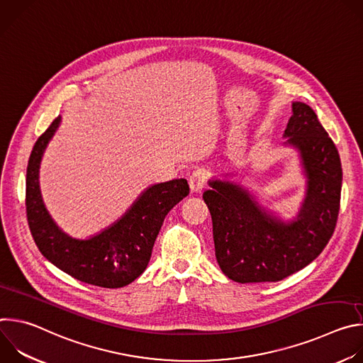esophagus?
<instances>
[{"instance_id": "1", "label": "esophagus", "mask_w": 363, "mask_h": 363, "mask_svg": "<svg viewBox=\"0 0 363 363\" xmlns=\"http://www.w3.org/2000/svg\"><path fill=\"white\" fill-rule=\"evenodd\" d=\"M205 174L202 171H194L189 177V188H191V192L194 194H198L203 189L205 186Z\"/></svg>"}]
</instances>
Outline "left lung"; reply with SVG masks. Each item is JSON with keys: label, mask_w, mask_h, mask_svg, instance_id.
Returning a JSON list of instances; mask_svg holds the SVG:
<instances>
[{"label": "left lung", "mask_w": 363, "mask_h": 363, "mask_svg": "<svg viewBox=\"0 0 363 363\" xmlns=\"http://www.w3.org/2000/svg\"><path fill=\"white\" fill-rule=\"evenodd\" d=\"M291 111L284 145L297 149L306 177V195L293 220L274 216L230 179H210V189L202 195L213 218L218 266L237 283L279 281L304 269L323 251L336 227L339 152L312 108L293 101Z\"/></svg>", "instance_id": "obj_1"}]
</instances>
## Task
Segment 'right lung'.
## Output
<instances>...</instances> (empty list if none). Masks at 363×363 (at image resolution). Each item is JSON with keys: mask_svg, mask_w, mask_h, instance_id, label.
<instances>
[{"mask_svg": "<svg viewBox=\"0 0 363 363\" xmlns=\"http://www.w3.org/2000/svg\"><path fill=\"white\" fill-rule=\"evenodd\" d=\"M62 122L56 118L37 139L27 167L26 208L31 235L40 252L69 276L99 287L119 289L146 269L167 214L189 194L186 179L147 186L112 225L80 240L66 234L43 202L38 172L44 150Z\"/></svg>", "mask_w": 363, "mask_h": 363, "instance_id": "obj_1", "label": "right lung"}]
</instances>
